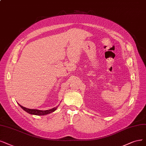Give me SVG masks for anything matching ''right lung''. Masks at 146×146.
I'll return each instance as SVG.
<instances>
[{"label":"right lung","instance_id":"add662e5","mask_svg":"<svg viewBox=\"0 0 146 146\" xmlns=\"http://www.w3.org/2000/svg\"><path fill=\"white\" fill-rule=\"evenodd\" d=\"M19 106L22 108L23 110H25L26 112H28L29 114H33V115H46L48 114H50L51 112H53L55 111L56 109L58 106L53 108L52 109L48 110H46V111H41V110H33V109H28L26 108L25 107H23L22 106H21L20 105H19Z\"/></svg>","mask_w":146,"mask_h":146}]
</instances>
